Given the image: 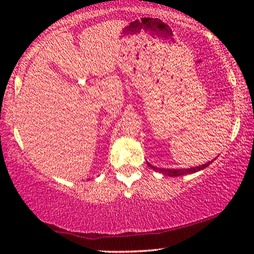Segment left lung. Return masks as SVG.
I'll return each instance as SVG.
<instances>
[{"instance_id": "8db88e82", "label": "left lung", "mask_w": 254, "mask_h": 254, "mask_svg": "<svg viewBox=\"0 0 254 254\" xmlns=\"http://www.w3.org/2000/svg\"><path fill=\"white\" fill-rule=\"evenodd\" d=\"M211 162L212 161H209V162H206V164H204L202 166H197V167H191V168H185V170H168V168H167V170H166V168H156V167H154V166H151L150 164H148V166L153 168L154 171L161 172V173L165 174V176H168V177H179V176H185V174L196 173V172H198V171H202V170H204V168L208 167V166L210 165Z\"/></svg>"}]
</instances>
